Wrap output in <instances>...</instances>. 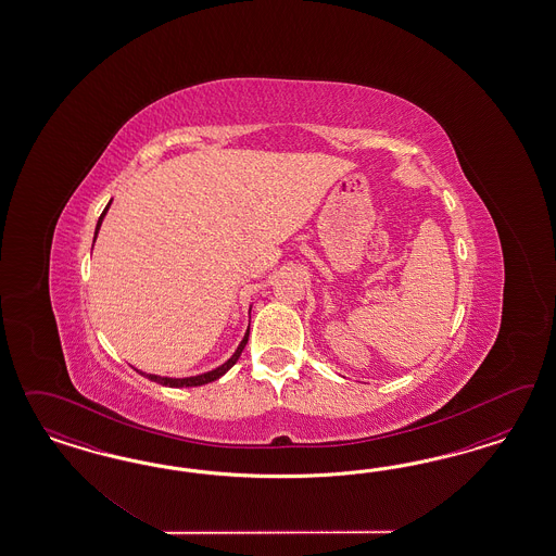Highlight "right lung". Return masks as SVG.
I'll use <instances>...</instances> for the list:
<instances>
[{
  "mask_svg": "<svg viewBox=\"0 0 556 556\" xmlns=\"http://www.w3.org/2000/svg\"><path fill=\"white\" fill-rule=\"evenodd\" d=\"M110 205L112 202L105 205V210L101 212L100 219H98V226H96V235H93V242H96V238H98V232H100L101 222L105 218V214H108V210H110ZM253 307V305H251ZM251 314V312H249ZM249 330H251V326H249ZM249 330H247V334L244 338L240 340V344H238V349H236L235 354L224 363V365H219L216 369L207 370V372H202V375H195V377H184V379H175V377H161V375H151V372H142V370H138L140 375H144L147 379H151L154 383H161V386H167V388H200V386H205V383H212V381H216L219 379L224 372H228V370L232 369L236 365V361H238V356L242 354L244 351V346H247V342H249Z\"/></svg>",
  "mask_w": 556,
  "mask_h": 556,
  "instance_id": "obj_1",
  "label": "right lung"
}]
</instances>
